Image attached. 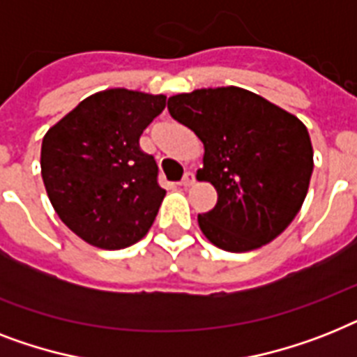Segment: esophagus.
<instances>
[{"label": "esophagus", "instance_id": "1", "mask_svg": "<svg viewBox=\"0 0 357 357\" xmlns=\"http://www.w3.org/2000/svg\"><path fill=\"white\" fill-rule=\"evenodd\" d=\"M194 181H196V178H194V174L192 172H187L183 176V179H181V185H183V187H192Z\"/></svg>", "mask_w": 357, "mask_h": 357}]
</instances>
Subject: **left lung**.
<instances>
[{"instance_id": "1", "label": "left lung", "mask_w": 357, "mask_h": 357, "mask_svg": "<svg viewBox=\"0 0 357 357\" xmlns=\"http://www.w3.org/2000/svg\"><path fill=\"white\" fill-rule=\"evenodd\" d=\"M169 112L204 143L196 178L218 192L213 211L198 214L208 242L244 253L277 238L308 192L314 149L306 126L236 86L174 95Z\"/></svg>"}]
</instances>
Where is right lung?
Returning a JSON list of instances; mask_svg holds the SVG:
<instances>
[{"mask_svg": "<svg viewBox=\"0 0 357 357\" xmlns=\"http://www.w3.org/2000/svg\"><path fill=\"white\" fill-rule=\"evenodd\" d=\"M167 106L165 95L113 88L84 98L47 130L42 179L63 224L100 249H124L149 233L165 198L158 163L139 146Z\"/></svg>", "mask_w": 357, "mask_h": 357, "instance_id": "obj_1", "label": "right lung"}]
</instances>
